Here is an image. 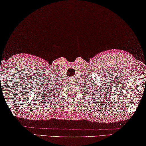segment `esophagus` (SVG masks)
<instances>
[{
  "label": "esophagus",
  "instance_id": "1",
  "mask_svg": "<svg viewBox=\"0 0 146 146\" xmlns=\"http://www.w3.org/2000/svg\"><path fill=\"white\" fill-rule=\"evenodd\" d=\"M69 81H70V82H71V81H73V77H70V79H69Z\"/></svg>",
  "mask_w": 146,
  "mask_h": 146
}]
</instances>
